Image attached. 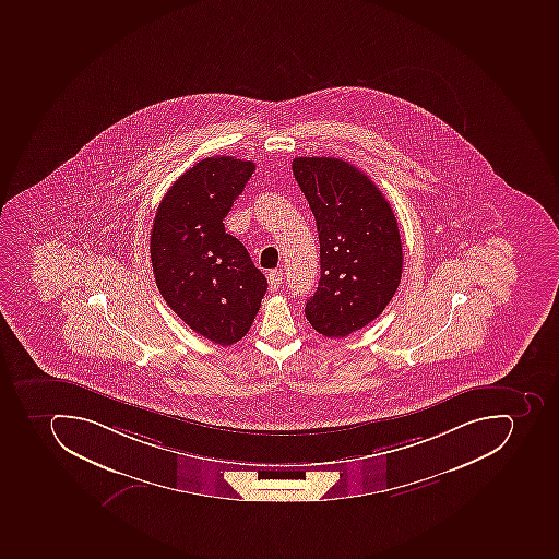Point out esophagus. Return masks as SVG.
I'll return each mask as SVG.
<instances>
[{"instance_id": "esophagus-1", "label": "esophagus", "mask_w": 559, "mask_h": 559, "mask_svg": "<svg viewBox=\"0 0 559 559\" xmlns=\"http://www.w3.org/2000/svg\"><path fill=\"white\" fill-rule=\"evenodd\" d=\"M282 282H284V273H282V270H272V272L269 273L270 290H277L278 287L282 286Z\"/></svg>"}]
</instances>
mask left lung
Returning <instances> with one entry per match:
<instances>
[{
  "mask_svg": "<svg viewBox=\"0 0 559 559\" xmlns=\"http://www.w3.org/2000/svg\"><path fill=\"white\" fill-rule=\"evenodd\" d=\"M293 174L321 243V281L305 316L322 336L345 337L394 298L404 260L397 219L377 185L348 162L299 156Z\"/></svg>",
  "mask_w": 559,
  "mask_h": 559,
  "instance_id": "8db88e82",
  "label": "left lung"
}]
</instances>
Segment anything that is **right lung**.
<instances>
[{
  "label": "right lung",
  "instance_id": "1",
  "mask_svg": "<svg viewBox=\"0 0 559 559\" xmlns=\"http://www.w3.org/2000/svg\"><path fill=\"white\" fill-rule=\"evenodd\" d=\"M254 170L234 156L200 160L174 181L153 222L150 252L160 295L191 330L223 346L251 330L269 287L223 223Z\"/></svg>",
  "mask_w": 559,
  "mask_h": 559
}]
</instances>
